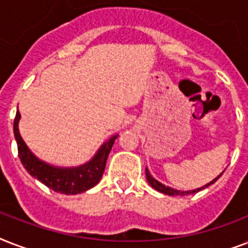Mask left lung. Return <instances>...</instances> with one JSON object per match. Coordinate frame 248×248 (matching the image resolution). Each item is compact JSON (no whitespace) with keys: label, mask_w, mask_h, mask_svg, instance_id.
I'll return each instance as SVG.
<instances>
[{"label":"left lung","mask_w":248,"mask_h":248,"mask_svg":"<svg viewBox=\"0 0 248 248\" xmlns=\"http://www.w3.org/2000/svg\"><path fill=\"white\" fill-rule=\"evenodd\" d=\"M145 175H147L148 183H149V184H151L152 186L155 189V190H158V192L163 193V194H167V196H188V194H193V193L200 192L201 189L207 188V186H210L211 184H214V183H215V181L217 180L220 176H221V173H220L219 176L216 177V179H214L212 181H210L207 185H204V186H202V188L194 189V190H186V192H181V190H176V189H172V188H170V186H166V185L161 184L159 181H157L155 177L152 176L151 173H149V171H148V169H145Z\"/></svg>","instance_id":"left-lung-1"}]
</instances>
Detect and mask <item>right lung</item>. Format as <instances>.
Here are the masks:
<instances>
[{
    "mask_svg": "<svg viewBox=\"0 0 248 248\" xmlns=\"http://www.w3.org/2000/svg\"><path fill=\"white\" fill-rule=\"evenodd\" d=\"M19 120H20V113L17 110L14 120V136L17 144V153L24 169L33 177L44 183L54 192L63 193V194H78L86 192L100 181L109 152L112 149L117 136H113L107 143L103 144L99 152L89 163L72 169H60L42 162L29 151L19 134V128H17Z\"/></svg>",
    "mask_w": 248,
    "mask_h": 248,
    "instance_id": "add662e5",
    "label": "right lung"
}]
</instances>
